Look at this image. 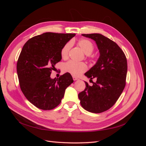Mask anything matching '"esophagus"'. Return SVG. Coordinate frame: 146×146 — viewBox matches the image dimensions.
Masks as SVG:
<instances>
[{"mask_svg": "<svg viewBox=\"0 0 146 146\" xmlns=\"http://www.w3.org/2000/svg\"><path fill=\"white\" fill-rule=\"evenodd\" d=\"M73 80H74V81H76V80H79V79H78L77 77H73Z\"/></svg>", "mask_w": 146, "mask_h": 146, "instance_id": "esophagus-1", "label": "esophagus"}]
</instances>
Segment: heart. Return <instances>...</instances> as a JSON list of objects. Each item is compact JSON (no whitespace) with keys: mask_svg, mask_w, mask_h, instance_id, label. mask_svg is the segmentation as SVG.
Returning <instances> with one entry per match:
<instances>
[{"mask_svg":"<svg viewBox=\"0 0 146 146\" xmlns=\"http://www.w3.org/2000/svg\"><path fill=\"white\" fill-rule=\"evenodd\" d=\"M77 44L86 55H90L94 51V46L93 43L87 39H80L78 40ZM70 47L71 43L68 42L61 48L60 54L63 59L68 58ZM87 68V66L85 63H78L73 61H68L63 66V70L64 72L69 73L74 77L80 76L82 74L86 71Z\"/></svg>","mask_w":146,"mask_h":146,"instance_id":"1","label":"heart"}]
</instances>
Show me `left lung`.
<instances>
[{
  "instance_id": "left-lung-1",
  "label": "left lung",
  "mask_w": 146,
  "mask_h": 146,
  "mask_svg": "<svg viewBox=\"0 0 146 146\" xmlns=\"http://www.w3.org/2000/svg\"><path fill=\"white\" fill-rule=\"evenodd\" d=\"M96 42L100 53L96 63L85 76L96 78L78 94L82 107L86 111L100 113L116 103L124 89L127 72L126 56L116 42L100 33L82 34Z\"/></svg>"
}]
</instances>
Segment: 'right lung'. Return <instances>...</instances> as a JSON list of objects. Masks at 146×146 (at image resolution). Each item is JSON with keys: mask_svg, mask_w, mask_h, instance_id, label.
<instances>
[{"mask_svg": "<svg viewBox=\"0 0 146 146\" xmlns=\"http://www.w3.org/2000/svg\"><path fill=\"white\" fill-rule=\"evenodd\" d=\"M75 35L44 33L30 38L23 47L17 63L20 87L27 99L39 109L57 107L74 82L69 73L57 78H51L50 74L62 58L61 48Z\"/></svg>", "mask_w": 146, "mask_h": 146, "instance_id": "right-lung-1", "label": "right lung"}]
</instances>
